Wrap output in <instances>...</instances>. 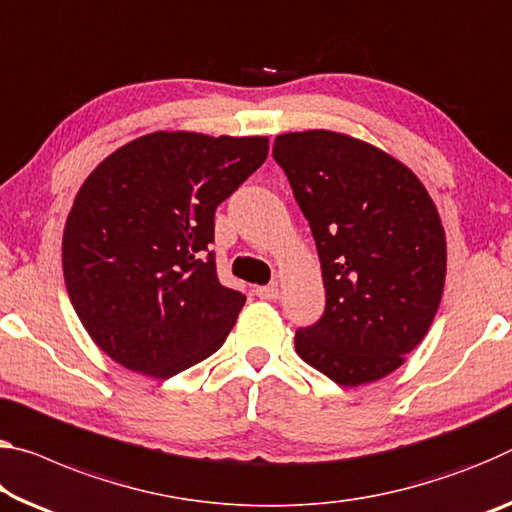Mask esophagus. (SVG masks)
I'll return each mask as SVG.
<instances>
[{
  "mask_svg": "<svg viewBox=\"0 0 512 512\" xmlns=\"http://www.w3.org/2000/svg\"><path fill=\"white\" fill-rule=\"evenodd\" d=\"M255 294L262 300H275L280 296V289H278V285H266V287H257Z\"/></svg>",
  "mask_w": 512,
  "mask_h": 512,
  "instance_id": "esophagus-1",
  "label": "esophagus"
}]
</instances>
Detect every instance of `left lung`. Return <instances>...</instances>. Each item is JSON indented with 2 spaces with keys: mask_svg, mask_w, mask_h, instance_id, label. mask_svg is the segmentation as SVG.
<instances>
[{
  "mask_svg": "<svg viewBox=\"0 0 512 512\" xmlns=\"http://www.w3.org/2000/svg\"><path fill=\"white\" fill-rule=\"evenodd\" d=\"M285 170L321 259L326 310L296 330V353L344 387L385 378L415 351L440 307L446 239L426 186L353 136L280 134Z\"/></svg>",
  "mask_w": 512,
  "mask_h": 512,
  "instance_id": "obj_1",
  "label": "left lung"
}]
</instances>
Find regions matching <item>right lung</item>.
I'll list each match as a JSON object with an SVG mask.
<instances>
[{
  "mask_svg": "<svg viewBox=\"0 0 512 512\" xmlns=\"http://www.w3.org/2000/svg\"><path fill=\"white\" fill-rule=\"evenodd\" d=\"M266 154V136L154 132L86 177L63 230V278L111 360L166 380L223 346L246 296L218 280L214 214Z\"/></svg>",
  "mask_w": 512,
  "mask_h": 512,
  "instance_id": "obj_1",
  "label": "right lung"
}]
</instances>
